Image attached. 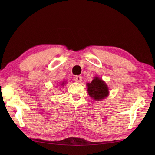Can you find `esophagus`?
Instances as JSON below:
<instances>
[{
  "instance_id": "obj_1",
  "label": "esophagus",
  "mask_w": 155,
  "mask_h": 155,
  "mask_svg": "<svg viewBox=\"0 0 155 155\" xmlns=\"http://www.w3.org/2000/svg\"><path fill=\"white\" fill-rule=\"evenodd\" d=\"M74 81L77 82V83H80L82 81V77L81 76H75L74 78Z\"/></svg>"
}]
</instances>
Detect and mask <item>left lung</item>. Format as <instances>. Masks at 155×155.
Wrapping results in <instances>:
<instances>
[{"label": "left lung", "mask_w": 155, "mask_h": 155, "mask_svg": "<svg viewBox=\"0 0 155 155\" xmlns=\"http://www.w3.org/2000/svg\"><path fill=\"white\" fill-rule=\"evenodd\" d=\"M88 94L95 101H101L108 94V88L106 83L98 77L94 78L91 83H87Z\"/></svg>", "instance_id": "obj_1"}]
</instances>
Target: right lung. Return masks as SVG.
I'll list each match as a JSON object with an SVG mask.
<instances>
[{"label":"right lung","mask_w":155,"mask_h":155,"mask_svg":"<svg viewBox=\"0 0 155 155\" xmlns=\"http://www.w3.org/2000/svg\"><path fill=\"white\" fill-rule=\"evenodd\" d=\"M64 84V83H62V85H63Z\"/></svg>","instance_id":"1"}]
</instances>
